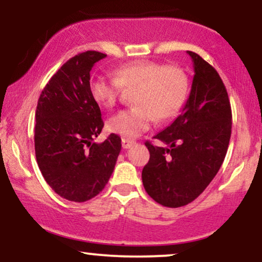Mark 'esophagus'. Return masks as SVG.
I'll return each mask as SVG.
<instances>
[{"mask_svg": "<svg viewBox=\"0 0 262 262\" xmlns=\"http://www.w3.org/2000/svg\"><path fill=\"white\" fill-rule=\"evenodd\" d=\"M133 145H135V141L134 140H132V139H122V146H123V149H129V148H132V146Z\"/></svg>", "mask_w": 262, "mask_h": 262, "instance_id": "1", "label": "esophagus"}]
</instances>
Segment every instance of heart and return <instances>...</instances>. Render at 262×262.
I'll return each mask as SVG.
<instances>
[{"mask_svg":"<svg viewBox=\"0 0 262 262\" xmlns=\"http://www.w3.org/2000/svg\"><path fill=\"white\" fill-rule=\"evenodd\" d=\"M122 89H134V107L111 117L108 130L133 139L151 127L154 118L164 122L173 118L187 100L188 77L181 69L160 62L141 60L122 65L114 79L97 76L90 82L93 101L101 107L112 108Z\"/></svg>","mask_w":262,"mask_h":262,"instance_id":"1","label":"heart"}]
</instances>
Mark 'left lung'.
<instances>
[{"label": "left lung", "mask_w": 262, "mask_h": 262, "mask_svg": "<svg viewBox=\"0 0 262 262\" xmlns=\"http://www.w3.org/2000/svg\"><path fill=\"white\" fill-rule=\"evenodd\" d=\"M194 76L181 114L154 139L141 172L146 193L170 208L186 206L200 196L223 164L231 134V108L227 89L212 65L193 52Z\"/></svg>", "instance_id": "1"}]
</instances>
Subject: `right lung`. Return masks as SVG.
Instances as JSON below:
<instances>
[{"mask_svg": "<svg viewBox=\"0 0 262 262\" xmlns=\"http://www.w3.org/2000/svg\"><path fill=\"white\" fill-rule=\"evenodd\" d=\"M106 54L80 53L54 74L35 111V158L41 175L60 197L86 202L104 188L121 152V138L95 143L104 123L90 92V73Z\"/></svg>", "mask_w": 262, "mask_h": 262, "instance_id": "right-lung-1", "label": "right lung"}]
</instances>
